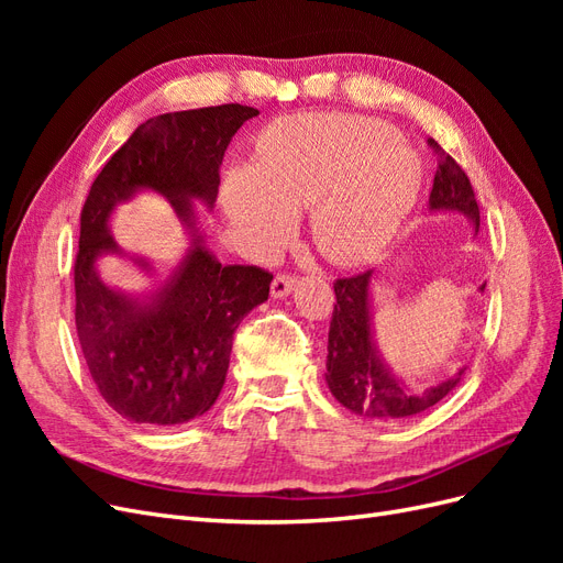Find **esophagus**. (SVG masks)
<instances>
[{
	"label": "esophagus",
	"mask_w": 563,
	"mask_h": 563,
	"mask_svg": "<svg viewBox=\"0 0 563 563\" xmlns=\"http://www.w3.org/2000/svg\"><path fill=\"white\" fill-rule=\"evenodd\" d=\"M294 286H296V277H291V275H277L275 279H272V296L284 298V296L291 294Z\"/></svg>",
	"instance_id": "obj_1"
}]
</instances>
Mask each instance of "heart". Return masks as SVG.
<instances>
[{
	"instance_id": "1",
	"label": "heart",
	"mask_w": 563,
	"mask_h": 563,
	"mask_svg": "<svg viewBox=\"0 0 563 563\" xmlns=\"http://www.w3.org/2000/svg\"><path fill=\"white\" fill-rule=\"evenodd\" d=\"M418 152L380 119L291 114L267 126L251 172L225 185V211L253 255L275 253L310 209L312 242L335 265H364L395 240L422 190Z\"/></svg>"
}]
</instances>
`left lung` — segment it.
<instances>
[{
	"label": "left lung",
	"instance_id": "1",
	"mask_svg": "<svg viewBox=\"0 0 563 563\" xmlns=\"http://www.w3.org/2000/svg\"><path fill=\"white\" fill-rule=\"evenodd\" d=\"M428 145L439 162L430 192V209L463 211L474 223V230H479V203H476L467 174L434 139H428ZM371 279L373 269L333 282L335 302L329 329L327 383L333 397L356 416L378 422L411 418L449 397L463 380L467 366L460 368L455 376L420 391L406 387L391 376L373 345L368 302Z\"/></svg>",
	"mask_w": 563,
	"mask_h": 563
}]
</instances>
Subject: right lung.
<instances>
[{"mask_svg":"<svg viewBox=\"0 0 563 563\" xmlns=\"http://www.w3.org/2000/svg\"><path fill=\"white\" fill-rule=\"evenodd\" d=\"M255 108L228 103L147 119L108 159L81 207L75 327L91 378L112 411L133 422L180 424L203 416L225 385L240 321L267 300L272 275L223 265L192 236L172 275L131 296L103 284L96 261L119 253L108 220L119 201L152 190L183 223L195 201L213 209L225 150ZM141 267L150 269L145 261Z\"/></svg>","mask_w":563,"mask_h":563,"instance_id":"1","label":"right lung"}]
</instances>
